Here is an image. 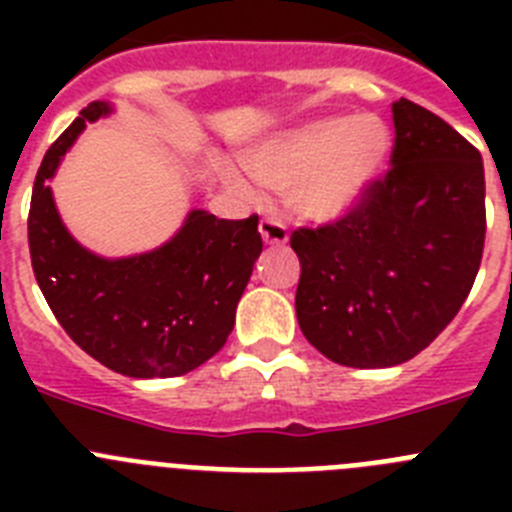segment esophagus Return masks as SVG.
<instances>
[{
	"instance_id": "1",
	"label": "esophagus",
	"mask_w": 512,
	"mask_h": 512,
	"mask_svg": "<svg viewBox=\"0 0 512 512\" xmlns=\"http://www.w3.org/2000/svg\"><path fill=\"white\" fill-rule=\"evenodd\" d=\"M259 233L266 246H284L289 241L287 228H284V223H279L277 217H264L259 223Z\"/></svg>"
}]
</instances>
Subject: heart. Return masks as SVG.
<instances>
[{"instance_id": "heart-1", "label": "heart", "mask_w": 512, "mask_h": 512, "mask_svg": "<svg viewBox=\"0 0 512 512\" xmlns=\"http://www.w3.org/2000/svg\"><path fill=\"white\" fill-rule=\"evenodd\" d=\"M392 156V130L377 115L318 117L264 140L246 153V169L264 187L284 194L297 220L330 225L348 217L382 179ZM235 197L259 202L243 171L225 166Z\"/></svg>"}]
</instances>
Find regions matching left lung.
<instances>
[{"label":"left lung","mask_w":512,"mask_h":512,"mask_svg":"<svg viewBox=\"0 0 512 512\" xmlns=\"http://www.w3.org/2000/svg\"><path fill=\"white\" fill-rule=\"evenodd\" d=\"M392 169L336 225L292 233L307 341L354 369L420 354L467 300L485 248V166L449 122L392 104Z\"/></svg>","instance_id":"1"}]
</instances>
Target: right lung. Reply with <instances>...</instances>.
Here are the masks:
<instances>
[{
	"label": "right lung",
	"instance_id": "right-lung-1",
	"mask_svg": "<svg viewBox=\"0 0 512 512\" xmlns=\"http://www.w3.org/2000/svg\"><path fill=\"white\" fill-rule=\"evenodd\" d=\"M112 112L110 102H92L45 153L27 217L35 279L63 330L99 364L133 379L182 377L228 341L264 248L259 217L189 210L169 241L120 259L81 246L48 182L89 122Z\"/></svg>",
	"mask_w": 512,
	"mask_h": 512
}]
</instances>
